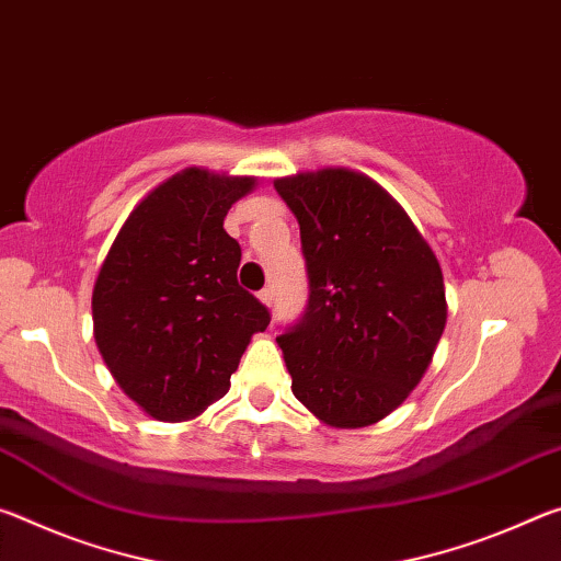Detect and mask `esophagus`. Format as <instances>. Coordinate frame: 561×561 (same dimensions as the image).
<instances>
[{
	"label": "esophagus",
	"instance_id": "obj_1",
	"mask_svg": "<svg viewBox=\"0 0 561 561\" xmlns=\"http://www.w3.org/2000/svg\"><path fill=\"white\" fill-rule=\"evenodd\" d=\"M257 297H260V301H262V304H267V307H272V301H274V297H272V289L264 287V289L257 294Z\"/></svg>",
	"mask_w": 561,
	"mask_h": 561
}]
</instances>
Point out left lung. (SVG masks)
<instances>
[{"label": "left lung", "mask_w": 561, "mask_h": 561, "mask_svg": "<svg viewBox=\"0 0 561 561\" xmlns=\"http://www.w3.org/2000/svg\"><path fill=\"white\" fill-rule=\"evenodd\" d=\"M299 222L309 304L277 344L291 393L334 428H364L421 383L443 336V272L411 217L344 168L274 183Z\"/></svg>", "instance_id": "obj_1"}]
</instances>
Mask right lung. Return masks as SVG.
I'll use <instances>...</instances> for the list:
<instances>
[{"label": "right lung", "mask_w": 561, "mask_h": 561, "mask_svg": "<svg viewBox=\"0 0 561 561\" xmlns=\"http://www.w3.org/2000/svg\"><path fill=\"white\" fill-rule=\"evenodd\" d=\"M185 168L136 205L93 284V336L130 401L185 421L230 391L264 304L237 284L242 250L225 215L254 187Z\"/></svg>", "instance_id": "1"}]
</instances>
